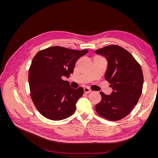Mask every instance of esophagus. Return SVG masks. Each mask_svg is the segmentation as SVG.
Listing matches in <instances>:
<instances>
[{
  "label": "esophagus",
  "mask_w": 158,
  "mask_h": 158,
  "mask_svg": "<svg viewBox=\"0 0 158 158\" xmlns=\"http://www.w3.org/2000/svg\"><path fill=\"white\" fill-rule=\"evenodd\" d=\"M84 92L85 93V94H88V93H90V92H92V90H91L89 88H84Z\"/></svg>",
  "instance_id": "1"
}]
</instances>
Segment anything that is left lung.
<instances>
[{
	"label": "left lung",
	"instance_id": "1",
	"mask_svg": "<svg viewBox=\"0 0 158 158\" xmlns=\"http://www.w3.org/2000/svg\"><path fill=\"white\" fill-rule=\"evenodd\" d=\"M95 52L107 60L105 78L113 89L110 95L100 92L102 101L95 110L107 120L118 121L128 115L139 100L144 83L142 68L130 52L120 46L108 45Z\"/></svg>",
	"mask_w": 158,
	"mask_h": 158
}]
</instances>
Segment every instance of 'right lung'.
I'll list each match as a JSON object with an SVG mask.
<instances>
[{"mask_svg":"<svg viewBox=\"0 0 158 158\" xmlns=\"http://www.w3.org/2000/svg\"><path fill=\"white\" fill-rule=\"evenodd\" d=\"M88 52L54 46L39 51L33 57L28 81L33 104L42 115L60 121L74 113L84 89L71 88L69 81L62 77L69 78L76 61Z\"/></svg>","mask_w":158,"mask_h":158,"instance_id":"obj_1","label":"right lung"}]
</instances>
